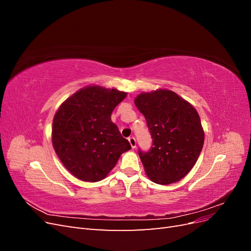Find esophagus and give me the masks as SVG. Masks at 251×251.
<instances>
[{
    "mask_svg": "<svg viewBox=\"0 0 251 251\" xmlns=\"http://www.w3.org/2000/svg\"><path fill=\"white\" fill-rule=\"evenodd\" d=\"M128 142H130L132 149H135L136 148V139L134 137H128Z\"/></svg>",
    "mask_w": 251,
    "mask_h": 251,
    "instance_id": "esophagus-1",
    "label": "esophagus"
}]
</instances>
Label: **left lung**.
<instances>
[{
	"label": "left lung",
	"mask_w": 251,
	"mask_h": 251,
	"mask_svg": "<svg viewBox=\"0 0 251 251\" xmlns=\"http://www.w3.org/2000/svg\"><path fill=\"white\" fill-rule=\"evenodd\" d=\"M135 104L147 120L153 147L139 157L148 177L168 185L184 178L198 160L204 131L198 112L171 90L142 92Z\"/></svg>",
	"instance_id": "8db88e82"
}]
</instances>
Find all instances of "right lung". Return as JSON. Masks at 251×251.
I'll list each match as a JSON object with an SVG mask.
<instances>
[{"label":"right lung","mask_w":251,"mask_h":251,"mask_svg":"<svg viewBox=\"0 0 251 251\" xmlns=\"http://www.w3.org/2000/svg\"><path fill=\"white\" fill-rule=\"evenodd\" d=\"M126 92L88 86L66 100L52 124V144L59 160L81 181L104 179L120 155L131 149L111 114Z\"/></svg>","instance_id":"obj_1"}]
</instances>
